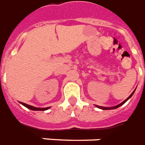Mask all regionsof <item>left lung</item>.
Listing matches in <instances>:
<instances>
[{
	"label": "left lung",
	"mask_w": 145,
	"mask_h": 145,
	"mask_svg": "<svg viewBox=\"0 0 145 145\" xmlns=\"http://www.w3.org/2000/svg\"><path fill=\"white\" fill-rule=\"evenodd\" d=\"M135 91L133 92V93H132L130 95V96H129V97H127V98L126 100H124V101H123V102H122V103H120V104H119V105H117V106H114V107H110V108H108V107H103V106H97V107H99V108L102 109V110H110V109H116V108H118V107H119V106H121V105H123V103H125V102H126L127 100H129V99H130V98H131V97L132 95L134 94V93H135Z\"/></svg>",
	"instance_id": "obj_1"
}]
</instances>
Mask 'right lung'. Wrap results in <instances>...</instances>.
<instances>
[{"label": "right lung", "mask_w": 145, "mask_h": 145, "mask_svg": "<svg viewBox=\"0 0 145 145\" xmlns=\"http://www.w3.org/2000/svg\"><path fill=\"white\" fill-rule=\"evenodd\" d=\"M21 103H22L23 106H26L27 108L30 109V110H48V108H50V106H49V107H45V108H38V107H35V106H31V105L26 104V103H22V102H21Z\"/></svg>", "instance_id": "right-lung-1"}]
</instances>
